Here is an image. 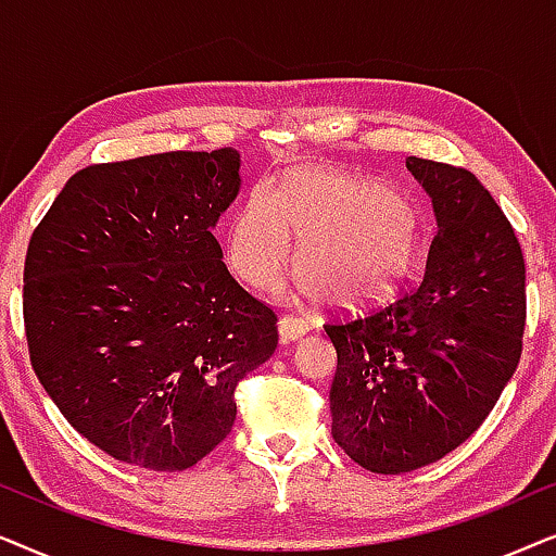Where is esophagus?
<instances>
[{"label": "esophagus", "instance_id": "obj_1", "mask_svg": "<svg viewBox=\"0 0 556 556\" xmlns=\"http://www.w3.org/2000/svg\"><path fill=\"white\" fill-rule=\"evenodd\" d=\"M277 328H279V340H282V343H294V340H300L307 332L305 320H300V317H292V315L279 317Z\"/></svg>", "mask_w": 556, "mask_h": 556}]
</instances>
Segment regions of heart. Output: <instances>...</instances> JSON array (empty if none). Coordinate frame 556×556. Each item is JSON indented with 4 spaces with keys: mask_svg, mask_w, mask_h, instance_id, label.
<instances>
[{
    "mask_svg": "<svg viewBox=\"0 0 556 556\" xmlns=\"http://www.w3.org/2000/svg\"><path fill=\"white\" fill-rule=\"evenodd\" d=\"M302 290L330 307H358L387 298L419 264L414 211L371 177L305 169L282 188L262 185L228 226L231 269L258 290L277 285L294 262Z\"/></svg>",
    "mask_w": 556,
    "mask_h": 556,
    "instance_id": "heart-1",
    "label": "heart"
}]
</instances>
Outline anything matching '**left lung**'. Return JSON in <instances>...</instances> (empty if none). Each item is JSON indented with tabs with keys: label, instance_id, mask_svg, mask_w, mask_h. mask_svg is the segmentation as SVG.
<instances>
[{
	"label": "left lung",
	"instance_id": "obj_1",
	"mask_svg": "<svg viewBox=\"0 0 556 556\" xmlns=\"http://www.w3.org/2000/svg\"><path fill=\"white\" fill-rule=\"evenodd\" d=\"M438 218L419 282L391 305L328 323L332 438L361 468L399 476L460 447L521 358L527 266L514 228L468 169L406 157Z\"/></svg>",
	"mask_w": 556,
	"mask_h": 556
}]
</instances>
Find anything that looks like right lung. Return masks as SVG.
<instances>
[{
	"label": "right lung",
	"mask_w": 556,
	"mask_h": 556,
	"mask_svg": "<svg viewBox=\"0 0 556 556\" xmlns=\"http://www.w3.org/2000/svg\"><path fill=\"white\" fill-rule=\"evenodd\" d=\"M239 169L231 147L91 165L29 239V361L114 460L192 468L231 432L239 381L277 348V315L236 282L213 236Z\"/></svg>",
	"instance_id": "right-lung-1"
}]
</instances>
